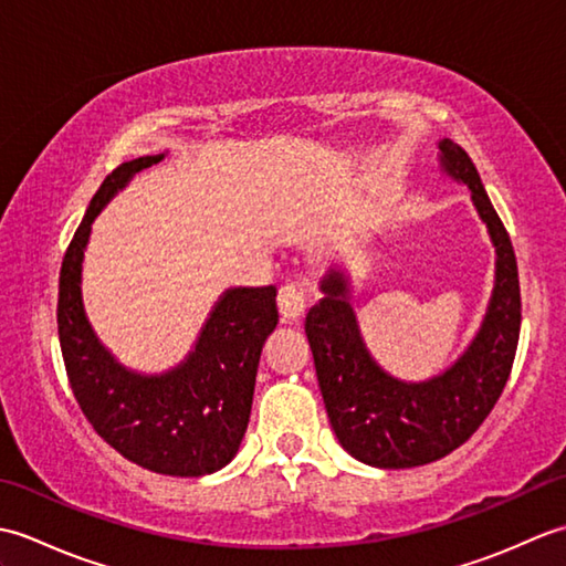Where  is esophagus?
<instances>
[{"instance_id": "esophagus-1", "label": "esophagus", "mask_w": 566, "mask_h": 566, "mask_svg": "<svg viewBox=\"0 0 566 566\" xmlns=\"http://www.w3.org/2000/svg\"><path fill=\"white\" fill-rule=\"evenodd\" d=\"M276 306H280V314L284 316V321L302 318L304 308H306V298H304V292L298 290V284L286 282L284 286H280V294H276Z\"/></svg>"}]
</instances>
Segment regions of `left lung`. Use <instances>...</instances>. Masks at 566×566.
I'll list each match as a JSON object with an SVG mask.
<instances>
[{"instance_id": "8db88e82", "label": "left lung", "mask_w": 566, "mask_h": 566, "mask_svg": "<svg viewBox=\"0 0 566 566\" xmlns=\"http://www.w3.org/2000/svg\"><path fill=\"white\" fill-rule=\"evenodd\" d=\"M442 167L472 189V201L496 245L494 296L469 350L444 375L406 384L389 377L359 338L340 272L323 276V298L308 311L306 338L331 426L355 460L406 469L436 462L474 436L511 377L521 335L518 262L472 158L440 140Z\"/></svg>"}]
</instances>
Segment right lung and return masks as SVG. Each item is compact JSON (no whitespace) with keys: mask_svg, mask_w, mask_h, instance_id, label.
<instances>
[{"mask_svg":"<svg viewBox=\"0 0 566 566\" xmlns=\"http://www.w3.org/2000/svg\"><path fill=\"white\" fill-rule=\"evenodd\" d=\"M163 155L128 160L106 175L60 268L57 335L72 394L112 448L143 469L203 476L233 460L245 436L262 345L276 328V290H228L195 353L160 377L128 371L97 340L82 306V258L92 221L118 189Z\"/></svg>","mask_w":566,"mask_h":566,"instance_id":"1","label":"right lung"}]
</instances>
